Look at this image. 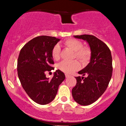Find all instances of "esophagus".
Returning <instances> with one entry per match:
<instances>
[{
    "label": "esophagus",
    "instance_id": "1",
    "mask_svg": "<svg viewBox=\"0 0 126 126\" xmlns=\"http://www.w3.org/2000/svg\"><path fill=\"white\" fill-rule=\"evenodd\" d=\"M70 77L69 75H68V74H65V77L66 78H68V77Z\"/></svg>",
    "mask_w": 126,
    "mask_h": 126
}]
</instances>
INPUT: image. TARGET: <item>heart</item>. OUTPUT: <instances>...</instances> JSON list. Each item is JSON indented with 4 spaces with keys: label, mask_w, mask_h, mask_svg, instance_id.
<instances>
[{
    "label": "heart",
    "mask_w": 126,
    "mask_h": 126,
    "mask_svg": "<svg viewBox=\"0 0 126 126\" xmlns=\"http://www.w3.org/2000/svg\"><path fill=\"white\" fill-rule=\"evenodd\" d=\"M65 46L74 52V57L82 64H86L91 56V50L87 47H82L83 44L79 40L75 39H69L64 42ZM60 47L58 44L54 46L52 50V58L55 61L60 58ZM80 65L77 61L71 62L63 61L58 64L59 69L67 74L73 73L79 69Z\"/></svg>",
    "instance_id": "b5f03b06"
}]
</instances>
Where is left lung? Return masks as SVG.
Here are the masks:
<instances>
[{
  "label": "left lung",
  "mask_w": 126,
  "mask_h": 126,
  "mask_svg": "<svg viewBox=\"0 0 126 126\" xmlns=\"http://www.w3.org/2000/svg\"><path fill=\"white\" fill-rule=\"evenodd\" d=\"M74 37L86 41L91 50L89 63L78 72L86 77H76L77 84L72 91L77 103L88 106L103 94L110 82L113 71L111 52L108 46L95 36L84 34Z\"/></svg>",
  "instance_id": "1"
}]
</instances>
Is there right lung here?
<instances>
[{"mask_svg":"<svg viewBox=\"0 0 126 126\" xmlns=\"http://www.w3.org/2000/svg\"><path fill=\"white\" fill-rule=\"evenodd\" d=\"M61 39L42 35L30 40L20 50L17 71L21 84L29 97L41 105L55 98L59 86L65 79L64 73L57 70L52 79L46 73L54 69L52 50Z\"/></svg>","mask_w":126,"mask_h":126,"instance_id":"right-lung-1","label":"right lung"}]
</instances>
